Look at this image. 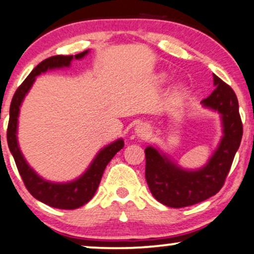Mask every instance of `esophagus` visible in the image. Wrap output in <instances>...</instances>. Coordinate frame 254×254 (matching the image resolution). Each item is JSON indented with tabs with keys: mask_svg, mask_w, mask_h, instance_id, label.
Here are the masks:
<instances>
[{
	"mask_svg": "<svg viewBox=\"0 0 254 254\" xmlns=\"http://www.w3.org/2000/svg\"><path fill=\"white\" fill-rule=\"evenodd\" d=\"M135 130H136L137 136H140V137H146L147 135H148V133H149L148 126H146L145 124L137 125L136 128H135Z\"/></svg>",
	"mask_w": 254,
	"mask_h": 254,
	"instance_id": "1",
	"label": "esophagus"
}]
</instances>
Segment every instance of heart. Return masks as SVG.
Segmentation results:
<instances>
[{
  "mask_svg": "<svg viewBox=\"0 0 254 254\" xmlns=\"http://www.w3.org/2000/svg\"><path fill=\"white\" fill-rule=\"evenodd\" d=\"M180 90H183V88H180Z\"/></svg>",
  "mask_w": 254,
  "mask_h": 254,
  "instance_id": "heart-1",
  "label": "heart"
}]
</instances>
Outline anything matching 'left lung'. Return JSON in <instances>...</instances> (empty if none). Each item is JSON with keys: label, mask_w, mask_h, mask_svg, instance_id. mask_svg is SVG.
<instances>
[{"label": "left lung", "mask_w": 254, "mask_h": 254, "mask_svg": "<svg viewBox=\"0 0 254 254\" xmlns=\"http://www.w3.org/2000/svg\"><path fill=\"white\" fill-rule=\"evenodd\" d=\"M213 81L215 89L201 103L220 113L224 136L207 165L198 171L183 170L154 147L145 149L147 184L153 196L168 207H186L217 194L240 146L243 124L236 93L214 74Z\"/></svg>", "instance_id": "8db88e82"}]
</instances>
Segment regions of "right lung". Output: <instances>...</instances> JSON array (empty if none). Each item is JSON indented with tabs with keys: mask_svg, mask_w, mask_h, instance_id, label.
<instances>
[{
	"mask_svg": "<svg viewBox=\"0 0 254 254\" xmlns=\"http://www.w3.org/2000/svg\"><path fill=\"white\" fill-rule=\"evenodd\" d=\"M87 53H88V51L82 52L74 56L55 55L43 60L34 68L33 71L28 75L27 79L16 89L10 103L7 141L9 149H10L11 154L14 156L18 173H20L22 180H23L24 186L27 187V190H29V193L34 198L54 208L75 209L88 202L94 196L96 190H98L106 166L112 160L113 156L125 146L122 139H119L117 141L111 143V145L106 146L105 148L98 153V155L95 156V159L90 164L88 170L84 172L79 179L65 184L51 183V181H47L39 177L35 172L31 170L30 166L27 164L20 151L16 137L18 113H20L21 103L23 101L26 94L29 92L30 87L33 86L35 77L48 69L69 67L73 59L80 60L84 55H87Z\"/></svg>",
	"mask_w": 254,
	"mask_h": 254,
	"instance_id": "right-lung-1",
	"label": "right lung"
}]
</instances>
